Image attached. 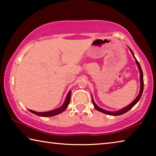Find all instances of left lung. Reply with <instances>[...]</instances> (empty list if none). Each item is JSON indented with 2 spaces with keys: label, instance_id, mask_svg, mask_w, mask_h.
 <instances>
[{
  "label": "left lung",
  "instance_id": "1",
  "mask_svg": "<svg viewBox=\"0 0 156 156\" xmlns=\"http://www.w3.org/2000/svg\"><path fill=\"white\" fill-rule=\"evenodd\" d=\"M130 51H131L132 55H133V56L134 57V58L136 59V64H137V65H138V69H139V70H140V93H139V94H138V96H137L135 100H134L132 102L130 105H129L127 107L123 108V109H122L121 110L117 111V112H109V111H107V110L102 109V108H100L98 106H97V105H96V103H95L94 101V100H93V97H92V96H91V98H92V102H93V104H94V105L95 109H97L98 111H99V112H102V113H106V114L110 115H122V114H123V113L127 112L129 110H130V109H131V108L133 107L134 106V105H135L137 103V102H138L139 101V100L140 99V98H141V96H142V92H143V89H144L143 73H142V69H141V67H140V65L139 64L138 61L136 60V57L134 56L133 51H132L131 49H130Z\"/></svg>",
  "mask_w": 156,
  "mask_h": 156
}]
</instances>
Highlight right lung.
<instances>
[{
  "label": "right lung",
  "mask_w": 156,
  "mask_h": 156,
  "mask_svg": "<svg viewBox=\"0 0 156 156\" xmlns=\"http://www.w3.org/2000/svg\"><path fill=\"white\" fill-rule=\"evenodd\" d=\"M71 94H72V91H69L67 96V97H66V99H65L64 104L62 105L61 107L58 108V109H56L53 110V111H50V112H34V111H32V110H30V112H31V113H34V114H36L37 115L43 116V117H50V116H53V115L59 114V113H62V112H64V111L67 109V107L68 105H69V101H70Z\"/></svg>",
  "instance_id": "right-lung-1"
}]
</instances>
